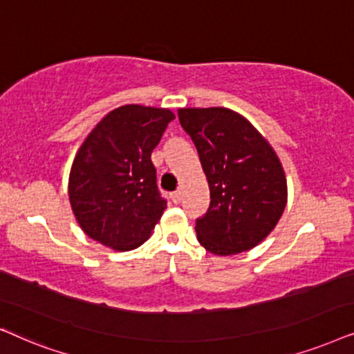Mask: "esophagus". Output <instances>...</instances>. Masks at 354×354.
Listing matches in <instances>:
<instances>
[{"mask_svg": "<svg viewBox=\"0 0 354 354\" xmlns=\"http://www.w3.org/2000/svg\"><path fill=\"white\" fill-rule=\"evenodd\" d=\"M171 199H173V202H174V204H180V202H181V199H183V191H181V189L174 191V192H173V194H171Z\"/></svg>", "mask_w": 354, "mask_h": 354, "instance_id": "34e87169", "label": "esophagus"}]
</instances>
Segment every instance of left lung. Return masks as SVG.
Masks as SVG:
<instances>
[{
  "instance_id": "left-lung-1",
  "label": "left lung",
  "mask_w": 354,
  "mask_h": 354,
  "mask_svg": "<svg viewBox=\"0 0 354 354\" xmlns=\"http://www.w3.org/2000/svg\"><path fill=\"white\" fill-rule=\"evenodd\" d=\"M210 189L196 221L197 241L216 256L249 251L266 239L288 201L279 155L246 118L230 108H180Z\"/></svg>"
}]
</instances>
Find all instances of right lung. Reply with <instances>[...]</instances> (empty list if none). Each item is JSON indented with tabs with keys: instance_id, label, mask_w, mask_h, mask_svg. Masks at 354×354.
I'll return each instance as SVG.
<instances>
[{
	"instance_id": "1",
	"label": "right lung",
	"mask_w": 354,
	"mask_h": 354,
	"mask_svg": "<svg viewBox=\"0 0 354 354\" xmlns=\"http://www.w3.org/2000/svg\"><path fill=\"white\" fill-rule=\"evenodd\" d=\"M174 113L124 105L103 116L75 153L68 194L88 238L133 251L152 234L167 209L150 160Z\"/></svg>"
}]
</instances>
